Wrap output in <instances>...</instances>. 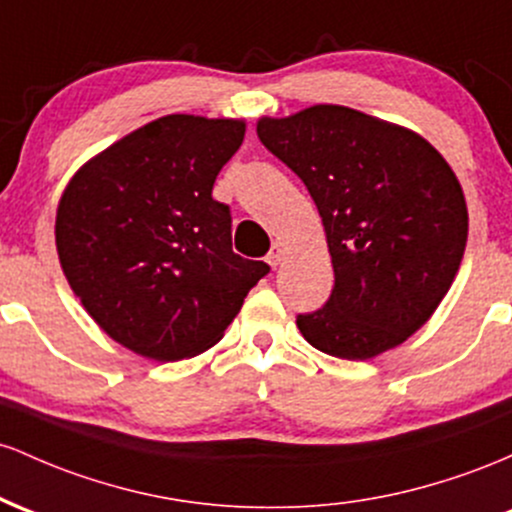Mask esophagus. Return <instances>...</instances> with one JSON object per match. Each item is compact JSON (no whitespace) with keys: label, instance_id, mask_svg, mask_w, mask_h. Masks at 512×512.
Segmentation results:
<instances>
[{"label":"esophagus","instance_id":"1","mask_svg":"<svg viewBox=\"0 0 512 512\" xmlns=\"http://www.w3.org/2000/svg\"><path fill=\"white\" fill-rule=\"evenodd\" d=\"M283 258H285V249L280 244H273V249L268 251V256H266V261L271 263V266L275 268L278 266V263H283Z\"/></svg>","mask_w":512,"mask_h":512}]
</instances>
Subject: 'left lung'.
I'll return each mask as SVG.
<instances>
[{
    "instance_id": "8db88e82",
    "label": "left lung",
    "mask_w": 512,
    "mask_h": 512,
    "mask_svg": "<svg viewBox=\"0 0 512 512\" xmlns=\"http://www.w3.org/2000/svg\"><path fill=\"white\" fill-rule=\"evenodd\" d=\"M256 132L304 181L333 263L329 302L297 317L309 346L370 360L433 317L467 246V200L445 157L418 132L317 103Z\"/></svg>"
}]
</instances>
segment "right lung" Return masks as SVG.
I'll use <instances>...</instances> for the list:
<instances>
[{
  "label": "right lung",
  "instance_id": "1",
  "mask_svg": "<svg viewBox=\"0 0 512 512\" xmlns=\"http://www.w3.org/2000/svg\"><path fill=\"white\" fill-rule=\"evenodd\" d=\"M244 132L239 118H157L79 166L62 193V273L89 317L142 358L205 353L271 271L234 254L229 208L212 198Z\"/></svg>",
  "mask_w": 512,
  "mask_h": 512
}]
</instances>
